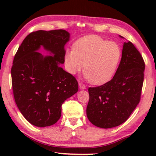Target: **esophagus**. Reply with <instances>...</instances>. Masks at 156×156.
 I'll use <instances>...</instances> for the list:
<instances>
[{"label":"esophagus","instance_id":"34e87169","mask_svg":"<svg viewBox=\"0 0 156 156\" xmlns=\"http://www.w3.org/2000/svg\"><path fill=\"white\" fill-rule=\"evenodd\" d=\"M79 87H80V89H84L86 88V86L84 84H82V82H79Z\"/></svg>","mask_w":156,"mask_h":156}]
</instances>
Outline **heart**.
I'll use <instances>...</instances> for the list:
<instances>
[{
	"label": "heart",
	"instance_id": "1",
	"mask_svg": "<svg viewBox=\"0 0 156 156\" xmlns=\"http://www.w3.org/2000/svg\"><path fill=\"white\" fill-rule=\"evenodd\" d=\"M121 56V48L116 42L90 35L78 40L73 48L66 50L64 62L67 71L72 74L85 66V77L91 84L101 85L114 76Z\"/></svg>",
	"mask_w": 156,
	"mask_h": 156
}]
</instances>
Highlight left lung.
Here are the masks:
<instances>
[{
	"instance_id": "obj_1",
	"label": "left lung",
	"mask_w": 156,
	"mask_h": 156,
	"mask_svg": "<svg viewBox=\"0 0 156 156\" xmlns=\"http://www.w3.org/2000/svg\"><path fill=\"white\" fill-rule=\"evenodd\" d=\"M144 70L145 62L139 51L131 42H124L114 77L103 85L88 89L87 116L89 121L102 129L125 122L140 100Z\"/></svg>"
}]
</instances>
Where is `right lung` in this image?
I'll return each instance as SVG.
<instances>
[{
	"label": "right lung",
	"instance_id": "right-lung-1",
	"mask_svg": "<svg viewBox=\"0 0 156 156\" xmlns=\"http://www.w3.org/2000/svg\"><path fill=\"white\" fill-rule=\"evenodd\" d=\"M69 39L65 30L32 32L15 55L11 67L15 101L25 119L35 126L55 124L64 101L78 91L76 78L59 66ZM40 46L54 56H42L37 52Z\"/></svg>",
	"mask_w": 156,
	"mask_h": 156
}]
</instances>
